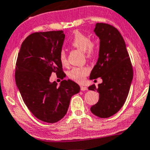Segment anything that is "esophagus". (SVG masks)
<instances>
[{"label":"esophagus","mask_w":150,"mask_h":150,"mask_svg":"<svg viewBox=\"0 0 150 150\" xmlns=\"http://www.w3.org/2000/svg\"><path fill=\"white\" fill-rule=\"evenodd\" d=\"M80 89L81 91H86V90H88V88H87L86 86H80Z\"/></svg>","instance_id":"34e87169"}]
</instances>
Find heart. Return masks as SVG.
<instances>
[{
	"mask_svg": "<svg viewBox=\"0 0 150 150\" xmlns=\"http://www.w3.org/2000/svg\"><path fill=\"white\" fill-rule=\"evenodd\" d=\"M71 44L74 48L82 51L85 57L88 59L93 57L98 52L97 42L95 40L91 39V37L88 35L81 33L79 30H76L74 33ZM59 59L62 65H67V57L64 49L59 51ZM89 71L90 70L86 66L74 67L68 73V77L76 82L82 83L84 81L86 77L88 75Z\"/></svg>",
	"mask_w": 150,
	"mask_h": 150,
	"instance_id": "1",
	"label": "heart"
}]
</instances>
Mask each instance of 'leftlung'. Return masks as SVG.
<instances>
[{"label":"left lung","mask_w":150,"mask_h":150,"mask_svg":"<svg viewBox=\"0 0 150 150\" xmlns=\"http://www.w3.org/2000/svg\"><path fill=\"white\" fill-rule=\"evenodd\" d=\"M94 31L100 38V52L90 79L101 77L102 83L98 88L94 84L88 87L100 94L99 100L91 107V111L98 117L107 118L124 105L133 79V68L125 42L117 28L98 23Z\"/></svg>","instance_id":"8db88e82"}]
</instances>
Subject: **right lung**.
<instances>
[{
  "label": "right lung",
  "instance_id": "right-lung-1",
  "mask_svg": "<svg viewBox=\"0 0 150 150\" xmlns=\"http://www.w3.org/2000/svg\"><path fill=\"white\" fill-rule=\"evenodd\" d=\"M65 38L63 30L39 32L22 43L16 63L15 81L30 112L43 122L54 123L63 118L71 98L80 87L73 81H62L59 86L49 81L52 73L62 79L66 75L59 59Z\"/></svg>",
  "mask_w": 150,
  "mask_h": 150
}]
</instances>
